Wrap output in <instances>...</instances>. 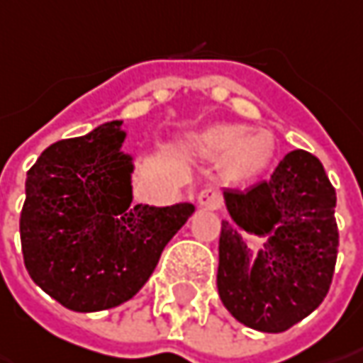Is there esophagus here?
I'll use <instances>...</instances> for the list:
<instances>
[{"mask_svg":"<svg viewBox=\"0 0 363 363\" xmlns=\"http://www.w3.org/2000/svg\"><path fill=\"white\" fill-rule=\"evenodd\" d=\"M197 203L203 209H219L221 207V195L215 189H203L197 195Z\"/></svg>","mask_w":363,"mask_h":363,"instance_id":"obj_1","label":"esophagus"}]
</instances>
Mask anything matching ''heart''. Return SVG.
Returning <instances> with one entry per match:
<instances>
[{
    "mask_svg": "<svg viewBox=\"0 0 363 363\" xmlns=\"http://www.w3.org/2000/svg\"><path fill=\"white\" fill-rule=\"evenodd\" d=\"M191 148L211 160L223 158V170L233 181H254L274 160V135L266 130L250 132L242 123H215L191 138Z\"/></svg>",
    "mask_w": 363,
    "mask_h": 363,
    "instance_id": "b5f03b06",
    "label": "heart"
}]
</instances>
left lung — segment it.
<instances>
[{"label": "left lung", "instance_id": "8db88e82", "mask_svg": "<svg viewBox=\"0 0 363 363\" xmlns=\"http://www.w3.org/2000/svg\"><path fill=\"white\" fill-rule=\"evenodd\" d=\"M217 291L245 327L282 333L323 303L337 260L335 189L317 156L289 152L270 181L225 189ZM244 233L264 240L256 257Z\"/></svg>", "mask_w": 363, "mask_h": 363}]
</instances>
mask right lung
<instances>
[{"instance_id": "1", "label": "right lung", "mask_w": 363, "mask_h": 363, "mask_svg": "<svg viewBox=\"0 0 363 363\" xmlns=\"http://www.w3.org/2000/svg\"><path fill=\"white\" fill-rule=\"evenodd\" d=\"M123 121L60 140L28 170L20 238L26 270L46 294L77 313L130 301L193 203L132 205L134 158L121 150Z\"/></svg>"}]
</instances>
